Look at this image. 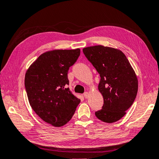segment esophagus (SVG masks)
<instances>
[{"instance_id": "obj_1", "label": "esophagus", "mask_w": 159, "mask_h": 159, "mask_svg": "<svg viewBox=\"0 0 159 159\" xmlns=\"http://www.w3.org/2000/svg\"><path fill=\"white\" fill-rule=\"evenodd\" d=\"M89 93H88V92H85V93H84V97L85 98H89Z\"/></svg>"}]
</instances>
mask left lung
I'll return each instance as SVG.
<instances>
[{
	"instance_id": "1",
	"label": "left lung",
	"mask_w": 159,
	"mask_h": 159,
	"mask_svg": "<svg viewBox=\"0 0 159 159\" xmlns=\"http://www.w3.org/2000/svg\"><path fill=\"white\" fill-rule=\"evenodd\" d=\"M82 51L101 77L98 88L103 97V105L95 112L96 116L108 123L119 120L136 98L138 81L134 70L118 49L98 45Z\"/></svg>"
}]
</instances>
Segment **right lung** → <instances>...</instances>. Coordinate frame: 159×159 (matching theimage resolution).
Segmentation results:
<instances>
[{
  "mask_svg": "<svg viewBox=\"0 0 159 159\" xmlns=\"http://www.w3.org/2000/svg\"><path fill=\"white\" fill-rule=\"evenodd\" d=\"M80 55V48L46 52L26 72L25 85L31 107L53 126L61 127L68 123L80 102L67 87L69 68Z\"/></svg>",
  "mask_w": 159,
  "mask_h": 159,
  "instance_id": "add662e5",
  "label": "right lung"
}]
</instances>
